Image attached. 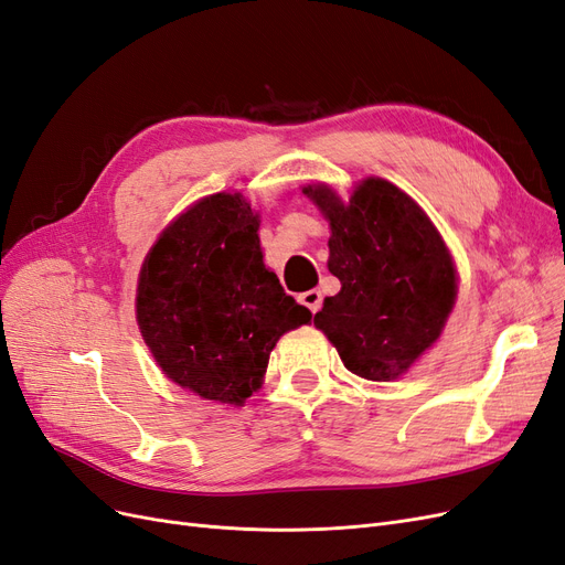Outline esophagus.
Returning a JSON list of instances; mask_svg holds the SVG:
<instances>
[{
	"instance_id": "esophagus-1",
	"label": "esophagus",
	"mask_w": 565,
	"mask_h": 565,
	"mask_svg": "<svg viewBox=\"0 0 565 565\" xmlns=\"http://www.w3.org/2000/svg\"><path fill=\"white\" fill-rule=\"evenodd\" d=\"M299 303H303L306 309H309L311 313H318V311H320V306H322V295H320V289H309V292L299 295Z\"/></svg>"
}]
</instances>
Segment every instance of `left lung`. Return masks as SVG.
Here are the masks:
<instances>
[{
  "label": "left lung",
  "mask_w": 565,
  "mask_h": 565,
  "mask_svg": "<svg viewBox=\"0 0 565 565\" xmlns=\"http://www.w3.org/2000/svg\"><path fill=\"white\" fill-rule=\"evenodd\" d=\"M303 193L330 221L328 268L341 282L316 328L358 377L398 380L452 311L457 278L446 243L419 204L384 179L363 181L349 204L328 185Z\"/></svg>",
  "instance_id": "8db88e82"
}]
</instances>
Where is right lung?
Masks as SVG:
<instances>
[{"instance_id":"add662e5","label":"right lung","mask_w":565,"mask_h":565,"mask_svg":"<svg viewBox=\"0 0 565 565\" xmlns=\"http://www.w3.org/2000/svg\"><path fill=\"white\" fill-rule=\"evenodd\" d=\"M259 216L243 195L200 200L146 256L136 320L169 380L200 398L245 403L276 341L311 320L264 266Z\"/></svg>"}]
</instances>
